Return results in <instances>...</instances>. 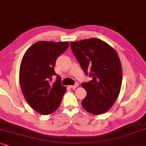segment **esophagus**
Returning a JSON list of instances; mask_svg holds the SVG:
<instances>
[{"label": "esophagus", "instance_id": "34e87169", "mask_svg": "<svg viewBox=\"0 0 146 146\" xmlns=\"http://www.w3.org/2000/svg\"><path fill=\"white\" fill-rule=\"evenodd\" d=\"M78 86V83H76L75 84L73 85V86H70V87L71 88H73V89L76 88Z\"/></svg>", "mask_w": 146, "mask_h": 146}]
</instances>
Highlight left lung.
<instances>
[{
    "label": "left lung",
    "mask_w": 146,
    "mask_h": 146,
    "mask_svg": "<svg viewBox=\"0 0 146 146\" xmlns=\"http://www.w3.org/2000/svg\"><path fill=\"white\" fill-rule=\"evenodd\" d=\"M70 47L86 74L92 78L81 84L87 92L82 101V107L92 114L104 113L117 100L122 82L121 65L116 51L95 38L72 42Z\"/></svg>",
    "instance_id": "1"
}]
</instances>
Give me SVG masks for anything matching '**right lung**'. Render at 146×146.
I'll list each match as a JSON object with an SVG mask.
<instances>
[{
	"label": "right lung",
	"mask_w": 146,
	"mask_h": 146,
	"mask_svg": "<svg viewBox=\"0 0 146 146\" xmlns=\"http://www.w3.org/2000/svg\"><path fill=\"white\" fill-rule=\"evenodd\" d=\"M68 46V42H37L22 59L19 72L22 92L32 108L40 114L48 115L56 110L66 91L58 75L52 84L50 82L53 76H56L54 70L56 60Z\"/></svg>",
	"instance_id": "add662e5"
}]
</instances>
